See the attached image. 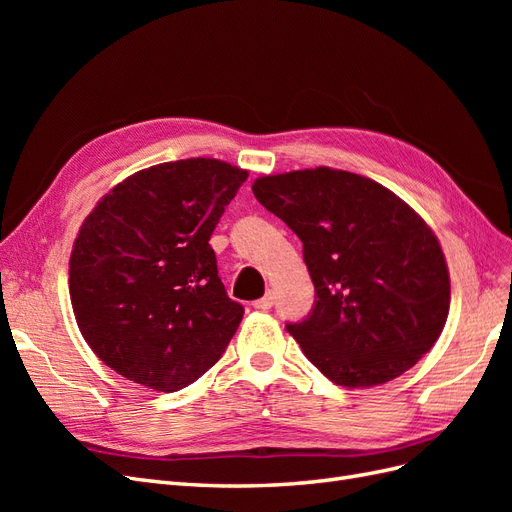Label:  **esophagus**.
I'll list each match as a JSON object with an SVG mask.
<instances>
[{
  "instance_id": "esophagus-1",
  "label": "esophagus",
  "mask_w": 512,
  "mask_h": 512,
  "mask_svg": "<svg viewBox=\"0 0 512 512\" xmlns=\"http://www.w3.org/2000/svg\"><path fill=\"white\" fill-rule=\"evenodd\" d=\"M252 305H254L256 309H260V312H267V309H271V307H273V294H271V292H267L265 297L258 299V301H254Z\"/></svg>"
}]
</instances>
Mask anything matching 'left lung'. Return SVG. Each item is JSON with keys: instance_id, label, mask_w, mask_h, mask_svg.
I'll return each instance as SVG.
<instances>
[{"instance_id": "8db88e82", "label": "left lung", "mask_w": 512, "mask_h": 512, "mask_svg": "<svg viewBox=\"0 0 512 512\" xmlns=\"http://www.w3.org/2000/svg\"><path fill=\"white\" fill-rule=\"evenodd\" d=\"M252 190L303 243L316 301L286 329L324 376L367 389L429 352L444 329L451 282L436 235L404 200L327 166L260 177Z\"/></svg>"}]
</instances>
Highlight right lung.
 <instances>
[{"instance_id": "obj_1", "label": "right lung", "mask_w": 512, "mask_h": 512, "mask_svg": "<svg viewBox=\"0 0 512 512\" xmlns=\"http://www.w3.org/2000/svg\"><path fill=\"white\" fill-rule=\"evenodd\" d=\"M247 170L190 158L141 170L87 215L70 256L76 324L119 376L173 393L220 361L243 318L209 239Z\"/></svg>"}]
</instances>
